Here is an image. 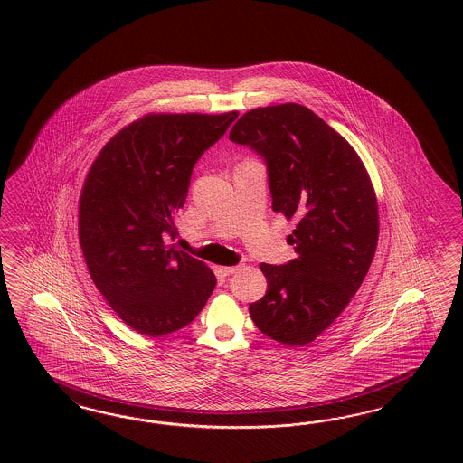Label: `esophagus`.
Returning <instances> with one entry per match:
<instances>
[{
	"label": "esophagus",
	"instance_id": "obj_1",
	"mask_svg": "<svg viewBox=\"0 0 463 463\" xmlns=\"http://www.w3.org/2000/svg\"><path fill=\"white\" fill-rule=\"evenodd\" d=\"M239 269H241V265H236V267L221 268V271H222L224 275H234V273H238Z\"/></svg>",
	"mask_w": 463,
	"mask_h": 463
}]
</instances>
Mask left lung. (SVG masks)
Instances as JSON below:
<instances>
[{
  "instance_id": "left-lung-1",
  "label": "left lung",
  "mask_w": 463,
  "mask_h": 463,
  "mask_svg": "<svg viewBox=\"0 0 463 463\" xmlns=\"http://www.w3.org/2000/svg\"><path fill=\"white\" fill-rule=\"evenodd\" d=\"M229 139L265 159L271 207L297 222L294 260L260 267L268 290L250 306L252 323L283 345H307L346 308L372 265L375 190L348 140L298 103L244 113Z\"/></svg>"
}]
</instances>
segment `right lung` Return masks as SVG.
I'll use <instances>...</instances> for the list:
<instances>
[{"instance_id":"1","label":"right lung","mask_w":463,"mask_h":463,"mask_svg":"<svg viewBox=\"0 0 463 463\" xmlns=\"http://www.w3.org/2000/svg\"><path fill=\"white\" fill-rule=\"evenodd\" d=\"M238 112L149 113L105 144L80 198V244L97 288L117 316L146 336L192 323L215 275L178 251L176 213L200 156Z\"/></svg>"}]
</instances>
